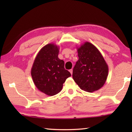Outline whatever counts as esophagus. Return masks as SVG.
Masks as SVG:
<instances>
[{"instance_id": "1", "label": "esophagus", "mask_w": 132, "mask_h": 132, "mask_svg": "<svg viewBox=\"0 0 132 132\" xmlns=\"http://www.w3.org/2000/svg\"><path fill=\"white\" fill-rule=\"evenodd\" d=\"M69 71H70V73H71V75H72V74H73V69H70V70H69Z\"/></svg>"}]
</instances>
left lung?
Listing matches in <instances>:
<instances>
[{"label": "left lung", "instance_id": "8db88e82", "mask_svg": "<svg viewBox=\"0 0 132 132\" xmlns=\"http://www.w3.org/2000/svg\"><path fill=\"white\" fill-rule=\"evenodd\" d=\"M79 60L73 70V79L81 90L92 93L101 88L108 75V66L99 50L86 42L77 48Z\"/></svg>", "mask_w": 132, "mask_h": 132}]
</instances>
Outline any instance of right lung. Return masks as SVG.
Here are the masks:
<instances>
[{"mask_svg": "<svg viewBox=\"0 0 132 132\" xmlns=\"http://www.w3.org/2000/svg\"><path fill=\"white\" fill-rule=\"evenodd\" d=\"M59 52V46L54 44L46 45L38 53L31 68V76L36 87L50 96L59 93L71 76L64 69V61L58 57Z\"/></svg>", "mask_w": 132, "mask_h": 132, "instance_id": "1", "label": "right lung"}]
</instances>
